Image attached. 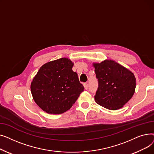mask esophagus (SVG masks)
<instances>
[{
    "instance_id": "esophagus-1",
    "label": "esophagus",
    "mask_w": 154,
    "mask_h": 154,
    "mask_svg": "<svg viewBox=\"0 0 154 154\" xmlns=\"http://www.w3.org/2000/svg\"><path fill=\"white\" fill-rule=\"evenodd\" d=\"M84 88H85V90H87V88H88V84L85 83V84H84Z\"/></svg>"
}]
</instances>
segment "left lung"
<instances>
[{"label":"left lung","mask_w":154,"mask_h":154,"mask_svg":"<svg viewBox=\"0 0 154 154\" xmlns=\"http://www.w3.org/2000/svg\"><path fill=\"white\" fill-rule=\"evenodd\" d=\"M92 66L99 81L95 101L109 110L122 108L134 94L136 87L134 74L112 60L93 63Z\"/></svg>","instance_id":"obj_1"}]
</instances>
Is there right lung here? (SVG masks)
<instances>
[{
    "instance_id": "1",
    "label": "right lung",
    "mask_w": 154,
    "mask_h": 154,
    "mask_svg": "<svg viewBox=\"0 0 154 154\" xmlns=\"http://www.w3.org/2000/svg\"><path fill=\"white\" fill-rule=\"evenodd\" d=\"M74 63L63 57L45 63L32 79L30 90L37 106L51 114H60L69 110L84 88Z\"/></svg>"
}]
</instances>
